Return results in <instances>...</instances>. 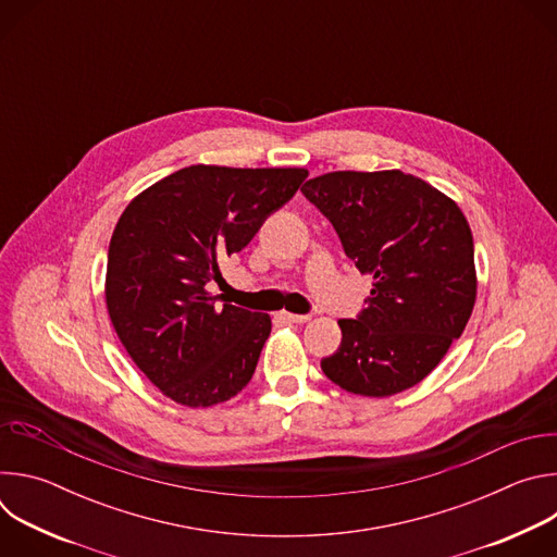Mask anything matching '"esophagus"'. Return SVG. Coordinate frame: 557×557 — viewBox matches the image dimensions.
I'll return each instance as SVG.
<instances>
[{"label": "esophagus", "instance_id": "1", "mask_svg": "<svg viewBox=\"0 0 557 557\" xmlns=\"http://www.w3.org/2000/svg\"><path fill=\"white\" fill-rule=\"evenodd\" d=\"M282 317L288 324H306L310 320V314H295V312H282Z\"/></svg>", "mask_w": 557, "mask_h": 557}]
</instances>
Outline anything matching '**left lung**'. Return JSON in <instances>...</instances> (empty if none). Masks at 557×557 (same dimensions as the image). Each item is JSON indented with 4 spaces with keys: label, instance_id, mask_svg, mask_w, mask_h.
Returning <instances> with one entry per match:
<instances>
[{
    "label": "left lung",
    "instance_id": "left-lung-1",
    "mask_svg": "<svg viewBox=\"0 0 557 557\" xmlns=\"http://www.w3.org/2000/svg\"><path fill=\"white\" fill-rule=\"evenodd\" d=\"M301 194L335 226L346 256L372 275L342 346L322 359L346 392L392 396L423 381L469 322L473 237L458 205L425 181L392 172H331Z\"/></svg>",
    "mask_w": 557,
    "mask_h": 557
}]
</instances>
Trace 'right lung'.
Masks as SVG:
<instances>
[{"instance_id":"1","label":"right lung","mask_w":557,"mask_h":557,"mask_svg":"<svg viewBox=\"0 0 557 557\" xmlns=\"http://www.w3.org/2000/svg\"><path fill=\"white\" fill-rule=\"evenodd\" d=\"M306 170L191 165L138 194L110 240L106 304L140 372L172 401L209 408L253 376L271 317L207 288L284 207Z\"/></svg>"}]
</instances>
